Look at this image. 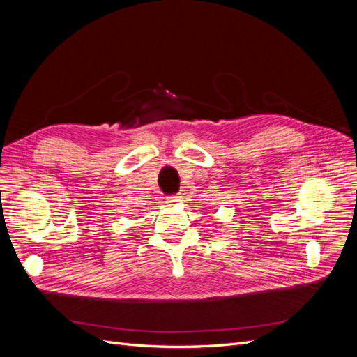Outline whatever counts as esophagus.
Returning <instances> with one entry per match:
<instances>
[{"label":"esophagus","mask_w":357,"mask_h":357,"mask_svg":"<svg viewBox=\"0 0 357 357\" xmlns=\"http://www.w3.org/2000/svg\"><path fill=\"white\" fill-rule=\"evenodd\" d=\"M180 199H181V197H178V195H171V197L167 198V202H168L169 205H174V204H177Z\"/></svg>","instance_id":"esophagus-1"}]
</instances>
